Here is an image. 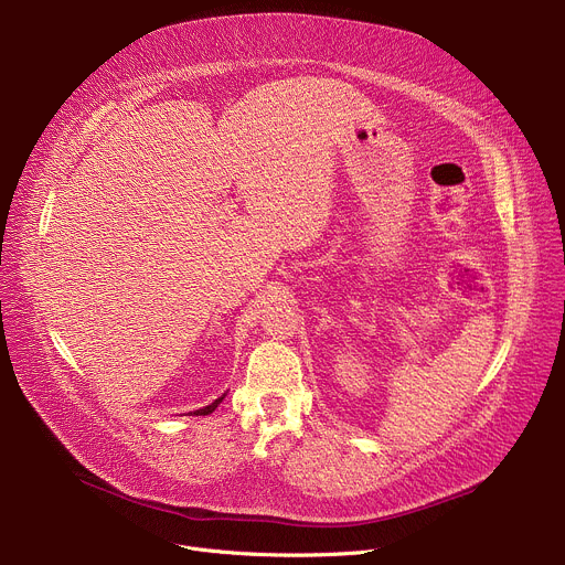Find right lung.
Returning <instances> with one entry per match:
<instances>
[{
    "instance_id": "right-lung-1",
    "label": "right lung",
    "mask_w": 565,
    "mask_h": 565,
    "mask_svg": "<svg viewBox=\"0 0 565 565\" xmlns=\"http://www.w3.org/2000/svg\"><path fill=\"white\" fill-rule=\"evenodd\" d=\"M222 403V398H217L215 403H211V405H205V407H201V409H196L194 414H199V417H201V414H211V412H215V407Z\"/></svg>"
}]
</instances>
